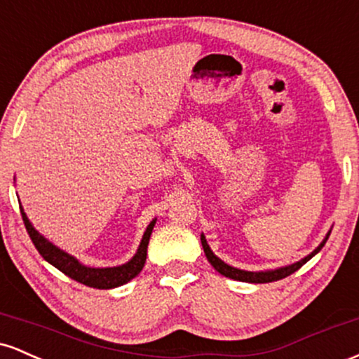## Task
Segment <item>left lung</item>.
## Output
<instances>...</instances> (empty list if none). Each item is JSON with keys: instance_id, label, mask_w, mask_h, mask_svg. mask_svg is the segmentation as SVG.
<instances>
[{"instance_id": "1", "label": "left lung", "mask_w": 359, "mask_h": 359, "mask_svg": "<svg viewBox=\"0 0 359 359\" xmlns=\"http://www.w3.org/2000/svg\"><path fill=\"white\" fill-rule=\"evenodd\" d=\"M329 234H331V229H329L327 234H325L324 240L320 241V245L317 246V248L312 251V253H309L307 257L299 259V262L292 263V265H287V266H280V269L262 270V271L240 270V269H236V266H231V265H228V263H224L219 257H216V255L212 253L211 248H209V245H208V241H205L204 234H201V243H203L204 253H205V257H208L209 263H211V265L214 266V270L219 271V273L224 275V277L233 278V280H240V282H248V283H269V282H275V280L285 278V277H288V275L294 273V271H297L302 265H306L309 259H311L312 257H314V255H317L320 250H323L325 241H327Z\"/></svg>"}]
</instances>
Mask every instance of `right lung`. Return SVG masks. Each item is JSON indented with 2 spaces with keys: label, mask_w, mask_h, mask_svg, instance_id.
Returning <instances> with one entry per match:
<instances>
[{
  "label": "right lung",
  "mask_w": 359,
  "mask_h": 359,
  "mask_svg": "<svg viewBox=\"0 0 359 359\" xmlns=\"http://www.w3.org/2000/svg\"><path fill=\"white\" fill-rule=\"evenodd\" d=\"M20 211H22L25 228H27L32 241H34L35 248L39 250V253L42 255L43 259H47L50 265L55 266L57 270H60L62 273L67 275V277L76 280V282L84 283V285L93 287V288H116L119 285H125V283L130 282V280H133L140 271H142L143 266H145L148 241H150L151 231H154L156 219L150 221V224L147 226L142 241H140L137 253L133 255V258H131L130 262L123 263V265H118V266L94 269V266L82 265L76 257L69 255L67 251L60 250L59 246H55L53 243L48 241L43 234L36 231L34 224H32L30 219L27 217V212L23 211L22 204H20Z\"/></svg>",
  "instance_id": "1"
}]
</instances>
